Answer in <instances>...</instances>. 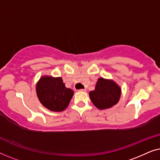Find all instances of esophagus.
<instances>
[{
    "mask_svg": "<svg viewBox=\"0 0 160 160\" xmlns=\"http://www.w3.org/2000/svg\"><path fill=\"white\" fill-rule=\"evenodd\" d=\"M78 91H79V92H86L87 89H78Z\"/></svg>",
    "mask_w": 160,
    "mask_h": 160,
    "instance_id": "34e87169",
    "label": "esophagus"
}]
</instances>
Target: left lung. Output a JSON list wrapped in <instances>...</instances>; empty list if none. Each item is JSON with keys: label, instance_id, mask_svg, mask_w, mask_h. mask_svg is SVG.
I'll use <instances>...</instances> for the list:
<instances>
[{"label": "left lung", "instance_id": "left-lung-1", "mask_svg": "<svg viewBox=\"0 0 160 160\" xmlns=\"http://www.w3.org/2000/svg\"><path fill=\"white\" fill-rule=\"evenodd\" d=\"M121 88L112 80L98 78L95 90L89 92L92 103L99 109L111 108L119 102Z\"/></svg>", "mask_w": 160, "mask_h": 160}]
</instances>
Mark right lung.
<instances>
[{"instance_id":"obj_1","label":"right lung","mask_w":160,"mask_h":160,"mask_svg":"<svg viewBox=\"0 0 160 160\" xmlns=\"http://www.w3.org/2000/svg\"><path fill=\"white\" fill-rule=\"evenodd\" d=\"M38 100L45 108L52 111H62L69 105L73 91L66 88L60 77L43 76L36 84Z\"/></svg>"}]
</instances>
